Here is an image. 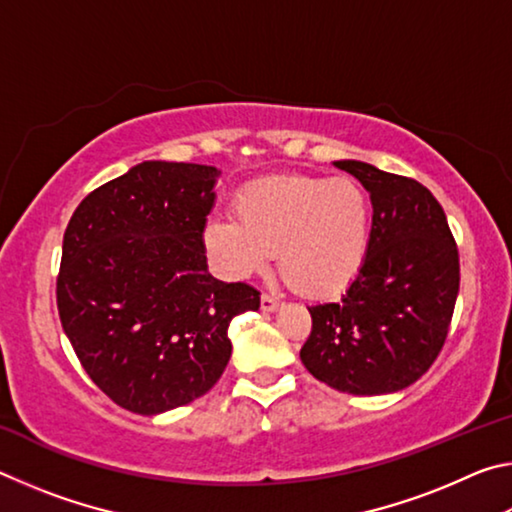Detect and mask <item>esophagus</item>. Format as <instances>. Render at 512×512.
<instances>
[{
	"label": "esophagus",
	"mask_w": 512,
	"mask_h": 512,
	"mask_svg": "<svg viewBox=\"0 0 512 512\" xmlns=\"http://www.w3.org/2000/svg\"><path fill=\"white\" fill-rule=\"evenodd\" d=\"M262 309L264 311H277V309H280V300L273 298V296H268V293H264V296H262Z\"/></svg>",
	"instance_id": "34e87169"
}]
</instances>
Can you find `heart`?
<instances>
[{
	"label": "heart",
	"mask_w": 512,
	"mask_h": 512,
	"mask_svg": "<svg viewBox=\"0 0 512 512\" xmlns=\"http://www.w3.org/2000/svg\"><path fill=\"white\" fill-rule=\"evenodd\" d=\"M237 219L205 225L207 257L232 280L257 273L275 253L277 271L305 296L348 287L366 264L372 205L357 180L266 176L235 198Z\"/></svg>",
	"instance_id": "heart-1"
}]
</instances>
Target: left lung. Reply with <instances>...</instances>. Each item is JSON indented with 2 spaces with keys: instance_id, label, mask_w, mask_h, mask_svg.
Here are the masks:
<instances>
[{
  "instance_id": "8db88e82",
  "label": "left lung",
  "mask_w": 512,
  "mask_h": 512,
  "mask_svg": "<svg viewBox=\"0 0 512 512\" xmlns=\"http://www.w3.org/2000/svg\"><path fill=\"white\" fill-rule=\"evenodd\" d=\"M372 203L366 264L341 300L307 307L300 359L323 384L386 395L418 381L443 350L461 266L443 207L418 180L368 162L339 160Z\"/></svg>"
}]
</instances>
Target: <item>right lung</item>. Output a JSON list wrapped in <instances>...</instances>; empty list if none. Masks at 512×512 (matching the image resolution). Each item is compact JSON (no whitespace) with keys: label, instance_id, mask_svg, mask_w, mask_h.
I'll return each instance as SVG.
<instances>
[{"label":"right lung","instance_id":"obj_1","mask_svg":"<svg viewBox=\"0 0 512 512\" xmlns=\"http://www.w3.org/2000/svg\"><path fill=\"white\" fill-rule=\"evenodd\" d=\"M221 171L146 160L94 189L63 237L60 323L121 409L158 415L205 395L228 366L230 320L259 291L207 271L203 232Z\"/></svg>","mask_w":512,"mask_h":512}]
</instances>
